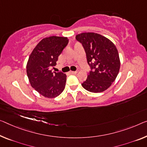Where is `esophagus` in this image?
Returning a JSON list of instances; mask_svg holds the SVG:
<instances>
[{"mask_svg": "<svg viewBox=\"0 0 147 147\" xmlns=\"http://www.w3.org/2000/svg\"><path fill=\"white\" fill-rule=\"evenodd\" d=\"M69 73H70L71 74H76L77 73H78V71H69Z\"/></svg>", "mask_w": 147, "mask_h": 147, "instance_id": "obj_1", "label": "esophagus"}]
</instances>
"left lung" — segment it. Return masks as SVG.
I'll list each match as a JSON object with an SVG mask.
<instances>
[{"mask_svg":"<svg viewBox=\"0 0 147 147\" xmlns=\"http://www.w3.org/2000/svg\"><path fill=\"white\" fill-rule=\"evenodd\" d=\"M76 39L82 44L91 69L81 85L89 92H103L119 73L120 60L116 46L107 37L95 33H80Z\"/></svg>","mask_w":147,"mask_h":147,"instance_id":"obj_1","label":"left lung"}]
</instances>
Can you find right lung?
Instances as JSON below:
<instances>
[{
  "label": "right lung",
  "instance_id": "obj_1",
  "mask_svg": "<svg viewBox=\"0 0 147 147\" xmlns=\"http://www.w3.org/2000/svg\"><path fill=\"white\" fill-rule=\"evenodd\" d=\"M67 37L51 36L42 39L29 56L27 75L31 87L47 98H55L64 91L66 75L52 71L58 56L68 43Z\"/></svg>",
  "mask_w": 147,
  "mask_h": 147
}]
</instances>
